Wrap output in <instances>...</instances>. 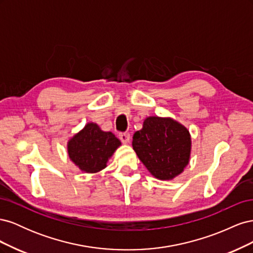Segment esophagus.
<instances>
[{
	"label": "esophagus",
	"instance_id": "1",
	"mask_svg": "<svg viewBox=\"0 0 253 253\" xmlns=\"http://www.w3.org/2000/svg\"><path fill=\"white\" fill-rule=\"evenodd\" d=\"M129 138H131V137H129V134H127V133H120L119 134V139L124 143H128Z\"/></svg>",
	"mask_w": 253,
	"mask_h": 253
}]
</instances>
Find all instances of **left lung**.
Segmentation results:
<instances>
[{
	"label": "left lung",
	"instance_id": "1",
	"mask_svg": "<svg viewBox=\"0 0 253 253\" xmlns=\"http://www.w3.org/2000/svg\"><path fill=\"white\" fill-rule=\"evenodd\" d=\"M132 144L149 172L160 180L173 179L189 164L190 133L172 118H145L142 128L135 132Z\"/></svg>",
	"mask_w": 253,
	"mask_h": 253
}]
</instances>
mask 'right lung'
Masks as SVG:
<instances>
[{"label":"right lung","instance_id":"add662e5","mask_svg":"<svg viewBox=\"0 0 253 253\" xmlns=\"http://www.w3.org/2000/svg\"><path fill=\"white\" fill-rule=\"evenodd\" d=\"M120 140L112 132H104L94 122H88L67 142L68 157L85 173L103 170Z\"/></svg>","mask_w":253,"mask_h":253}]
</instances>
